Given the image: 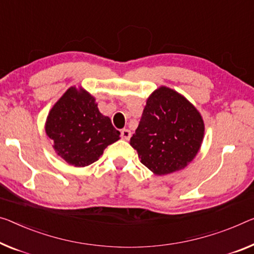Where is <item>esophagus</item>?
Instances as JSON below:
<instances>
[{"instance_id":"obj_1","label":"esophagus","mask_w":254,"mask_h":254,"mask_svg":"<svg viewBox=\"0 0 254 254\" xmlns=\"http://www.w3.org/2000/svg\"><path fill=\"white\" fill-rule=\"evenodd\" d=\"M130 136H131V131H130L129 129H123V130H122V137H123L124 139L128 140V139L130 138Z\"/></svg>"}]
</instances>
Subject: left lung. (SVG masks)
Listing matches in <instances>:
<instances>
[{"label": "left lung", "instance_id": "left-lung-1", "mask_svg": "<svg viewBox=\"0 0 254 254\" xmlns=\"http://www.w3.org/2000/svg\"><path fill=\"white\" fill-rule=\"evenodd\" d=\"M204 123L182 94L161 86L146 100L130 145L140 162L155 175H168L189 165L200 150Z\"/></svg>", "mask_w": 254, "mask_h": 254}]
</instances>
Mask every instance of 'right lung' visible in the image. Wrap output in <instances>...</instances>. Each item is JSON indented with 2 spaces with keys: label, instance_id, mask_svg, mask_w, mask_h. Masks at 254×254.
<instances>
[{
  "label": "right lung",
  "instance_id": "1",
  "mask_svg": "<svg viewBox=\"0 0 254 254\" xmlns=\"http://www.w3.org/2000/svg\"><path fill=\"white\" fill-rule=\"evenodd\" d=\"M53 149L69 165L86 167L99 160L105 147L120 138L109 117L84 88L67 89L51 109L45 124Z\"/></svg>",
  "mask_w": 254,
  "mask_h": 254
}]
</instances>
